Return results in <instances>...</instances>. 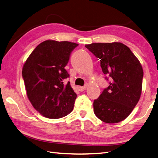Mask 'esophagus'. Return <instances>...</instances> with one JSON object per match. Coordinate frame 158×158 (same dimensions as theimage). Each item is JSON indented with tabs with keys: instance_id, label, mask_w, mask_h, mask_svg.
<instances>
[{
	"instance_id": "34e87169",
	"label": "esophagus",
	"mask_w": 158,
	"mask_h": 158,
	"mask_svg": "<svg viewBox=\"0 0 158 158\" xmlns=\"http://www.w3.org/2000/svg\"><path fill=\"white\" fill-rule=\"evenodd\" d=\"M86 86H78V90L79 91H84L85 90H86Z\"/></svg>"
}]
</instances>
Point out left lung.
<instances>
[{
  "instance_id": "8db88e82",
  "label": "left lung",
  "mask_w": 158,
  "mask_h": 158,
  "mask_svg": "<svg viewBox=\"0 0 158 158\" xmlns=\"http://www.w3.org/2000/svg\"><path fill=\"white\" fill-rule=\"evenodd\" d=\"M85 47L100 59L103 73L111 79L109 86L94 101V114L108 124L125 120L141 97L143 77L141 63L121 43H92ZM106 79L108 80L107 77Z\"/></svg>"
}]
</instances>
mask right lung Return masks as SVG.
<instances>
[{
	"mask_svg": "<svg viewBox=\"0 0 158 158\" xmlns=\"http://www.w3.org/2000/svg\"><path fill=\"white\" fill-rule=\"evenodd\" d=\"M78 44L47 40L39 44L22 69L27 96L37 111L47 118L58 119L73 109L77 94L65 79L64 68Z\"/></svg>",
	"mask_w": 158,
	"mask_h": 158,
	"instance_id": "add662e5",
	"label": "right lung"
}]
</instances>
